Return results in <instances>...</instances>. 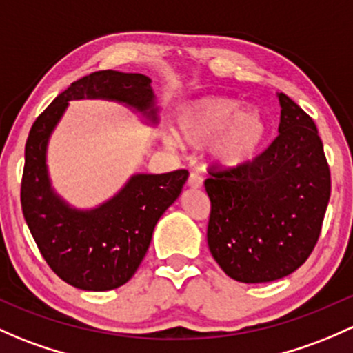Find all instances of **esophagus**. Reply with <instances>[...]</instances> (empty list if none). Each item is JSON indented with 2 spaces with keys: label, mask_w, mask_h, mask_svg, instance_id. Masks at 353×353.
I'll return each mask as SVG.
<instances>
[{
  "label": "esophagus",
  "mask_w": 353,
  "mask_h": 353,
  "mask_svg": "<svg viewBox=\"0 0 353 353\" xmlns=\"http://www.w3.org/2000/svg\"><path fill=\"white\" fill-rule=\"evenodd\" d=\"M201 186H203V177L199 176V174L192 172L191 176H189V179H188V188H191V189H199Z\"/></svg>",
  "instance_id": "34e87169"
}]
</instances>
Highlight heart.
<instances>
[{
	"label": "heart",
	"instance_id": "b5f03b06",
	"mask_svg": "<svg viewBox=\"0 0 353 353\" xmlns=\"http://www.w3.org/2000/svg\"><path fill=\"white\" fill-rule=\"evenodd\" d=\"M240 101L223 96L196 99L174 117V135L183 145L211 143V159L221 169H240L257 157L267 137V121L257 108L240 110ZM172 145L176 140L165 137Z\"/></svg>",
	"mask_w": 353,
	"mask_h": 353
}]
</instances>
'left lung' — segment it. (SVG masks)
I'll list each match as a JSON object with an SVG mask.
<instances>
[{"mask_svg": "<svg viewBox=\"0 0 353 353\" xmlns=\"http://www.w3.org/2000/svg\"><path fill=\"white\" fill-rule=\"evenodd\" d=\"M279 135L240 169H210L208 247L239 283H270L301 267L320 236L332 179L310 114L284 92Z\"/></svg>", "mask_w": 353, "mask_h": 353, "instance_id": "left-lung-1", "label": "left lung"}]
</instances>
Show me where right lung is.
Listing matches in <instances>:
<instances>
[{"label":"right lung","mask_w":353,"mask_h":353,"mask_svg":"<svg viewBox=\"0 0 353 353\" xmlns=\"http://www.w3.org/2000/svg\"><path fill=\"white\" fill-rule=\"evenodd\" d=\"M150 77L98 70L81 77L47 106L25 145L21 211L40 254L62 281L84 291H110L132 279L145 257L159 218L179 198L189 172L135 174L92 210L65 203L50 184L47 145L72 99L123 103L157 123Z\"/></svg>","instance_id":"right-lung-1"}]
</instances>
